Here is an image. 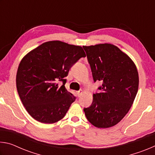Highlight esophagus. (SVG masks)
I'll list each match as a JSON object with an SVG mask.
<instances>
[{
  "label": "esophagus",
  "mask_w": 155,
  "mask_h": 155,
  "mask_svg": "<svg viewBox=\"0 0 155 155\" xmlns=\"http://www.w3.org/2000/svg\"><path fill=\"white\" fill-rule=\"evenodd\" d=\"M77 94L78 96V97H80L81 95H82V94H83V90H80L79 91H77Z\"/></svg>",
  "instance_id": "esophagus-1"
}]
</instances>
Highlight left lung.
Listing matches in <instances>:
<instances>
[{
    "mask_svg": "<svg viewBox=\"0 0 155 155\" xmlns=\"http://www.w3.org/2000/svg\"><path fill=\"white\" fill-rule=\"evenodd\" d=\"M83 48L87 54L94 82L103 83L93 102L84 108L89 122L97 128H109L120 122L129 111L137 95L139 75L127 54L111 44Z\"/></svg>",
    "mask_w": 155,
    "mask_h": 155,
    "instance_id": "1",
    "label": "left lung"
}]
</instances>
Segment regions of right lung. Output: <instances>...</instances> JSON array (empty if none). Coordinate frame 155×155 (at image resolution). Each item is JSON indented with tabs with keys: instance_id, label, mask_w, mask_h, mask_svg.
Returning <instances> with one entry per match:
<instances>
[{
	"instance_id": "1",
	"label": "right lung",
	"mask_w": 155,
	"mask_h": 155,
	"mask_svg": "<svg viewBox=\"0 0 155 155\" xmlns=\"http://www.w3.org/2000/svg\"><path fill=\"white\" fill-rule=\"evenodd\" d=\"M85 57L82 47L61 41H47L24 57L18 68L16 87L31 117L52 124L65 116L76 100L65 87V77L72 65Z\"/></svg>"
}]
</instances>
